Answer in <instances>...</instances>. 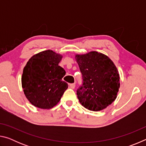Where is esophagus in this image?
Returning a JSON list of instances; mask_svg holds the SVG:
<instances>
[{
    "instance_id": "34e87169",
    "label": "esophagus",
    "mask_w": 146,
    "mask_h": 146,
    "mask_svg": "<svg viewBox=\"0 0 146 146\" xmlns=\"http://www.w3.org/2000/svg\"><path fill=\"white\" fill-rule=\"evenodd\" d=\"M70 88H71L74 89V88H75V83H73V84H70Z\"/></svg>"
}]
</instances>
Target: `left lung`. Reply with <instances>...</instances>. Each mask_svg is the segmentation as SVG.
Masks as SVG:
<instances>
[{"label": "left lung", "instance_id": "obj_1", "mask_svg": "<svg viewBox=\"0 0 146 146\" xmlns=\"http://www.w3.org/2000/svg\"><path fill=\"white\" fill-rule=\"evenodd\" d=\"M75 60L83 79L82 86L76 91L81 104L93 111L111 104L120 88V75L113 62L107 55L95 51L76 54Z\"/></svg>", "mask_w": 146, "mask_h": 146}]
</instances>
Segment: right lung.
Here are the masks:
<instances>
[{
	"label": "right lung",
	"mask_w": 146,
	"mask_h": 146,
	"mask_svg": "<svg viewBox=\"0 0 146 146\" xmlns=\"http://www.w3.org/2000/svg\"><path fill=\"white\" fill-rule=\"evenodd\" d=\"M63 56L50 49L29 59L22 75V87L29 102L36 108L49 110L57 104L68 88L62 80L66 71L58 66Z\"/></svg>",
	"instance_id": "obj_1"
}]
</instances>
